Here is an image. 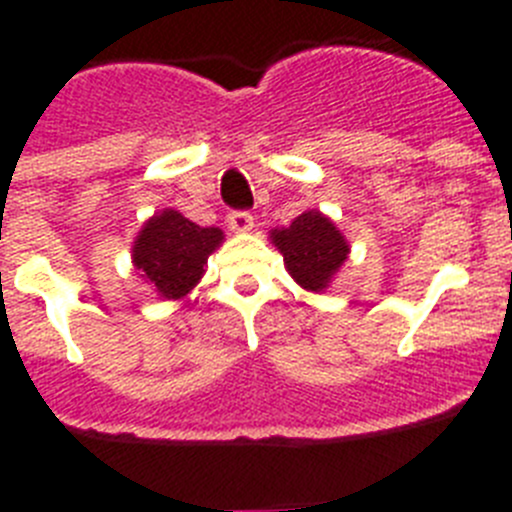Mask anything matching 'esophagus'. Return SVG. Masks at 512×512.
Returning a JSON list of instances; mask_svg holds the SVG:
<instances>
[{
  "label": "esophagus",
  "instance_id": "obj_1",
  "mask_svg": "<svg viewBox=\"0 0 512 512\" xmlns=\"http://www.w3.org/2000/svg\"><path fill=\"white\" fill-rule=\"evenodd\" d=\"M253 225H256V223H253L251 212L235 210V212H230V215H228V228L233 230V233H251Z\"/></svg>",
  "mask_w": 512,
  "mask_h": 512
}]
</instances>
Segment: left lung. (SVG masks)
Masks as SVG:
<instances>
[{
    "label": "left lung",
    "mask_w": 512,
    "mask_h": 512,
    "mask_svg": "<svg viewBox=\"0 0 512 512\" xmlns=\"http://www.w3.org/2000/svg\"><path fill=\"white\" fill-rule=\"evenodd\" d=\"M269 241L284 256L289 277L307 292H325L351 253L346 235L320 210H305L289 228H274Z\"/></svg>",
    "instance_id": "left-lung-1"
}]
</instances>
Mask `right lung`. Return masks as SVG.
Instances as JSON below:
<instances>
[{"label":"right lung","mask_w":512,"mask_h":512,"mask_svg":"<svg viewBox=\"0 0 512 512\" xmlns=\"http://www.w3.org/2000/svg\"><path fill=\"white\" fill-rule=\"evenodd\" d=\"M220 228H200L179 210H161L143 223L133 241V266L164 300H182L205 277L210 253L220 248Z\"/></svg>","instance_id":"right-lung-1"}]
</instances>
